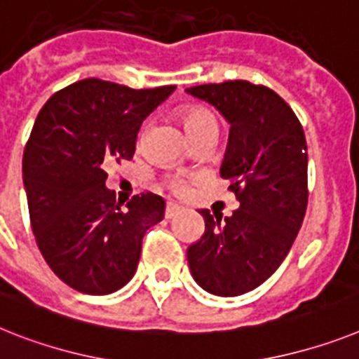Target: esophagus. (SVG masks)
Returning a JSON list of instances; mask_svg holds the SVG:
<instances>
[{
	"label": "esophagus",
	"instance_id": "1",
	"mask_svg": "<svg viewBox=\"0 0 359 359\" xmlns=\"http://www.w3.org/2000/svg\"><path fill=\"white\" fill-rule=\"evenodd\" d=\"M182 212V206H179V204L175 203H168L165 204V219H173V217H177L179 213Z\"/></svg>",
	"mask_w": 359,
	"mask_h": 359
}]
</instances>
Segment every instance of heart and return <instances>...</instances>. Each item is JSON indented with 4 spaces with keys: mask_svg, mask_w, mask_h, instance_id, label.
<instances>
[{
    "mask_svg": "<svg viewBox=\"0 0 359 359\" xmlns=\"http://www.w3.org/2000/svg\"><path fill=\"white\" fill-rule=\"evenodd\" d=\"M179 118L191 140H195V138L201 137V135L204 133H217V129H219L215 114L212 113V109H208L206 105H184V107L179 111ZM197 180L198 177H195V175H171V177L165 179V186H168L175 195L186 197V195L191 191V188H194V184Z\"/></svg>",
    "mask_w": 359,
    "mask_h": 359,
    "instance_id": "1",
    "label": "heart"
}]
</instances>
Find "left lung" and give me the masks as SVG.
Listing matches in <instances>:
<instances>
[{"instance_id":"8db88e82","label":"left lung","mask_w":359,"mask_h":359,"mask_svg":"<svg viewBox=\"0 0 359 359\" xmlns=\"http://www.w3.org/2000/svg\"><path fill=\"white\" fill-rule=\"evenodd\" d=\"M221 111L230 140L221 175L239 201L230 217H204L189 245L195 281L215 296H241L276 272L297 237L309 204V153L303 126L270 87L246 80L186 89Z\"/></svg>"}]
</instances>
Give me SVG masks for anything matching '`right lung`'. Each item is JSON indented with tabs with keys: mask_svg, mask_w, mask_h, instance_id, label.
Wrapping results in <instances>:
<instances>
[{
	"mask_svg": "<svg viewBox=\"0 0 359 359\" xmlns=\"http://www.w3.org/2000/svg\"><path fill=\"white\" fill-rule=\"evenodd\" d=\"M175 86L131 89L87 78L54 93L23 151V184L36 245L56 276L104 296L135 276L147 228L164 198L135 195L126 208L105 188V168L131 161L138 129Z\"/></svg>",
	"mask_w": 359,
	"mask_h": 359,
	"instance_id": "1",
	"label": "right lung"
}]
</instances>
